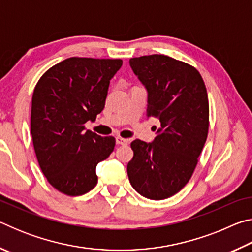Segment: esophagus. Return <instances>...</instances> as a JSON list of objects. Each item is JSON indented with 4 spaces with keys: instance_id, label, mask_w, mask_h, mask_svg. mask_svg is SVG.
Wrapping results in <instances>:
<instances>
[{
    "instance_id": "esophagus-1",
    "label": "esophagus",
    "mask_w": 252,
    "mask_h": 252,
    "mask_svg": "<svg viewBox=\"0 0 252 252\" xmlns=\"http://www.w3.org/2000/svg\"><path fill=\"white\" fill-rule=\"evenodd\" d=\"M117 143L121 144V146H126V144L129 143V140L125 139V138H121V136H117Z\"/></svg>"
}]
</instances>
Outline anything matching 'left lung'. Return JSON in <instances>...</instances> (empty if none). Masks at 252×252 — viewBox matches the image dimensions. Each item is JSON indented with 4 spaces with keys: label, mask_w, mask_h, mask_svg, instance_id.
Here are the masks:
<instances>
[{
    "label": "left lung",
    "mask_w": 252,
    "mask_h": 252,
    "mask_svg": "<svg viewBox=\"0 0 252 252\" xmlns=\"http://www.w3.org/2000/svg\"><path fill=\"white\" fill-rule=\"evenodd\" d=\"M148 91L147 117L161 126L153 142L134 140L127 176L136 192L151 200L178 193L194 171L209 130L206 85L194 66L162 54L130 59Z\"/></svg>",
    "instance_id": "8db88e82"
}]
</instances>
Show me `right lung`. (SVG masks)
<instances>
[{
	"instance_id": "1",
	"label": "right lung",
	"mask_w": 252,
	"mask_h": 252,
	"mask_svg": "<svg viewBox=\"0 0 252 252\" xmlns=\"http://www.w3.org/2000/svg\"><path fill=\"white\" fill-rule=\"evenodd\" d=\"M120 59L69 58L45 72L34 88L31 134L36 159L51 186L71 197L97 183L95 168L116 146L84 123L104 109L110 80Z\"/></svg>"
}]
</instances>
